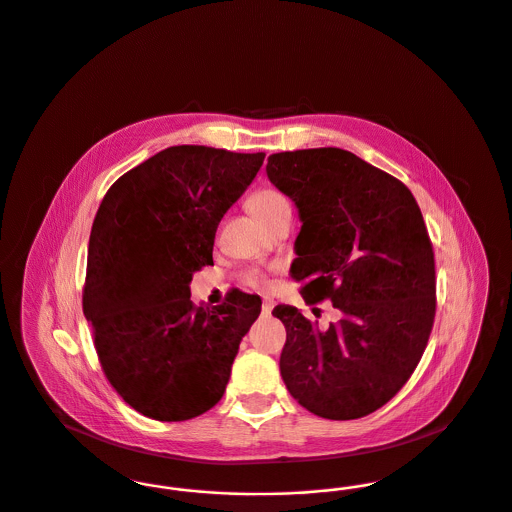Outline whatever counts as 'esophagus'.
Instances as JSON below:
<instances>
[{
  "label": "esophagus",
  "instance_id": "1",
  "mask_svg": "<svg viewBox=\"0 0 512 512\" xmlns=\"http://www.w3.org/2000/svg\"><path fill=\"white\" fill-rule=\"evenodd\" d=\"M263 315H270V311L274 309V301L272 299H263Z\"/></svg>",
  "mask_w": 512,
  "mask_h": 512
}]
</instances>
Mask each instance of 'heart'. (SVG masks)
Masks as SVG:
<instances>
[{
	"mask_svg": "<svg viewBox=\"0 0 512 512\" xmlns=\"http://www.w3.org/2000/svg\"><path fill=\"white\" fill-rule=\"evenodd\" d=\"M247 205L251 209V213L259 220H263L267 226H272L276 220L286 217L292 213L290 201L288 197L282 194L276 188H261L255 194L247 199ZM245 282L253 288H265L267 286V276L261 272H249L245 276Z\"/></svg>",
	"mask_w": 512,
	"mask_h": 512,
	"instance_id": "obj_1",
	"label": "heart"
}]
</instances>
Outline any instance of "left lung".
<instances>
[{
	"label": "left lung",
	"instance_id": "obj_1",
	"mask_svg": "<svg viewBox=\"0 0 512 512\" xmlns=\"http://www.w3.org/2000/svg\"><path fill=\"white\" fill-rule=\"evenodd\" d=\"M267 174L303 222L290 272L305 303L330 299L341 313L318 328L292 305L274 307L286 326L284 384L322 418L374 413L407 384L434 326L436 263L420 207L401 180L340 147L274 153Z\"/></svg>",
	"mask_w": 512,
	"mask_h": 512
}]
</instances>
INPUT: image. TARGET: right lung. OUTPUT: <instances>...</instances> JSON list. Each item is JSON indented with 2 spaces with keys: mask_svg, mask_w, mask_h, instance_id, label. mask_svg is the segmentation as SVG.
Masks as SVG:
<instances>
[{
  "mask_svg": "<svg viewBox=\"0 0 512 512\" xmlns=\"http://www.w3.org/2000/svg\"><path fill=\"white\" fill-rule=\"evenodd\" d=\"M265 153L172 146L122 174L92 224L84 317L99 363L122 399L147 418L180 422L215 407L261 297L230 292L195 307L190 282L213 263L220 219Z\"/></svg>",
  "mask_w": 512,
  "mask_h": 512,
  "instance_id": "obj_1",
  "label": "right lung"
}]
</instances>
